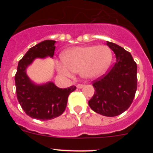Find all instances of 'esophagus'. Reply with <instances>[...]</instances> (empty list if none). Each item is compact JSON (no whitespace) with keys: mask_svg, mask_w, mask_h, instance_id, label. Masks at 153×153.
<instances>
[{"mask_svg":"<svg viewBox=\"0 0 153 153\" xmlns=\"http://www.w3.org/2000/svg\"><path fill=\"white\" fill-rule=\"evenodd\" d=\"M83 86H84V85H83V84H77V85H76V87H77L78 89L83 88Z\"/></svg>","mask_w":153,"mask_h":153,"instance_id":"34e87169","label":"esophagus"}]
</instances>
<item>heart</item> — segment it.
<instances>
[{"label":"heart","instance_id":"1","mask_svg":"<svg viewBox=\"0 0 153 153\" xmlns=\"http://www.w3.org/2000/svg\"><path fill=\"white\" fill-rule=\"evenodd\" d=\"M113 59L109 47L105 45L74 47L63 51L62 63H55L60 74L70 76L79 73L83 78L93 79L102 75L109 68Z\"/></svg>","mask_w":153,"mask_h":153}]
</instances>
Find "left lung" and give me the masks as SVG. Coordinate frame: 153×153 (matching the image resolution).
Listing matches in <instances>:
<instances>
[{
	"instance_id": "1",
	"label": "left lung",
	"mask_w": 153,
	"mask_h": 153,
	"mask_svg": "<svg viewBox=\"0 0 153 153\" xmlns=\"http://www.w3.org/2000/svg\"><path fill=\"white\" fill-rule=\"evenodd\" d=\"M117 62L106 74L93 81L95 93L89 100L93 111L116 117L129 109L137 89V65L131 53L117 44L107 42Z\"/></svg>"
}]
</instances>
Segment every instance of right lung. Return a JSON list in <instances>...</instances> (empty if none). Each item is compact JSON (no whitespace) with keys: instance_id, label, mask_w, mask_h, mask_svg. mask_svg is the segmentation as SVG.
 Returning <instances> with one entry per match:
<instances>
[{"instance_id":"add662e5","label":"right lung","mask_w":153,"mask_h":153,"mask_svg":"<svg viewBox=\"0 0 153 153\" xmlns=\"http://www.w3.org/2000/svg\"><path fill=\"white\" fill-rule=\"evenodd\" d=\"M55 43V40H47L31 47L19 61L15 74L19 103L27 115L39 120H52L60 116L67 107L70 93L76 89L75 86L60 89L52 82L36 85L27 75V67L34 59L53 56Z\"/></svg>"}]
</instances>
